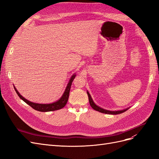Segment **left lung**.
<instances>
[{
  "label": "left lung",
  "mask_w": 159,
  "mask_h": 159,
  "mask_svg": "<svg viewBox=\"0 0 159 159\" xmlns=\"http://www.w3.org/2000/svg\"><path fill=\"white\" fill-rule=\"evenodd\" d=\"M87 93H88V95L89 102V104L91 105V107H92L94 110L98 111H99V112L103 113H106V114H111V115H117V114H120V113H122L125 111H126L128 109H123V110H120V111H109V110H106V109H102V108H101L100 107L98 106V105L93 102V101L92 98H91V95H90V94H89L88 91H87Z\"/></svg>",
  "instance_id": "1"
}]
</instances>
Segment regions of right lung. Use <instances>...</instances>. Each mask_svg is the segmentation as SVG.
<instances>
[{
    "label": "right lung",
    "mask_w": 159,
    "mask_h": 159,
    "mask_svg": "<svg viewBox=\"0 0 159 159\" xmlns=\"http://www.w3.org/2000/svg\"><path fill=\"white\" fill-rule=\"evenodd\" d=\"M75 75H76L75 74H74V75H72V76L71 77V78L69 81V83L68 84V85H67V87L65 89L64 93H63V95H62L61 98L59 100H57V102H56L54 103H50V104H40V103H36L31 102H30V101H28L26 99H25V98H23L22 96L20 93H19V92L16 90L15 87H14V89H15L17 95L19 96V98H20L21 99H22L24 102L26 103L28 105H29L30 106L32 107L34 109L37 110V111H42V112L53 111L58 110V109L63 108L66 105L67 102H68V98H69L70 91L72 81H74Z\"/></svg>",
    "instance_id": "1"
}]
</instances>
